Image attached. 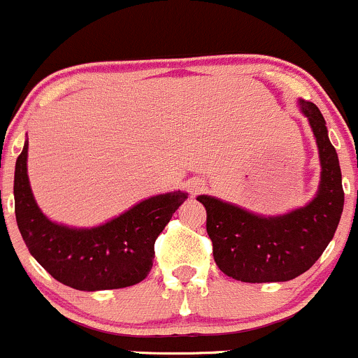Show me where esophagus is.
I'll use <instances>...</instances> for the list:
<instances>
[{
	"mask_svg": "<svg viewBox=\"0 0 358 358\" xmlns=\"http://www.w3.org/2000/svg\"><path fill=\"white\" fill-rule=\"evenodd\" d=\"M203 182H200V180H191L189 182V191L191 194H198L200 191H203Z\"/></svg>",
	"mask_w": 358,
	"mask_h": 358,
	"instance_id": "obj_1",
	"label": "esophagus"
}]
</instances>
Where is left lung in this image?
<instances>
[{"label":"left lung","mask_w":358,"mask_h":358,"mask_svg":"<svg viewBox=\"0 0 358 358\" xmlns=\"http://www.w3.org/2000/svg\"><path fill=\"white\" fill-rule=\"evenodd\" d=\"M320 157V184L313 200L282 215H257L238 205L200 194L207 210V233L219 270L249 284L287 282L310 270L334 236L345 193L338 153L327 136L320 109L299 101Z\"/></svg>","instance_id":"8db88e82"}]
</instances>
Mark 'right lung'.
<instances>
[{"mask_svg": "<svg viewBox=\"0 0 358 358\" xmlns=\"http://www.w3.org/2000/svg\"><path fill=\"white\" fill-rule=\"evenodd\" d=\"M27 141L15 164V217L31 256L60 284L108 291L139 284L153 266L155 242L187 193L157 194L95 228H69L38 207L27 178Z\"/></svg>", "mask_w": 358, "mask_h": 358, "instance_id": "obj_1", "label": "right lung"}]
</instances>
